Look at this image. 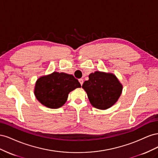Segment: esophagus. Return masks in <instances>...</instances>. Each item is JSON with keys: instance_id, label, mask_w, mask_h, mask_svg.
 <instances>
[{"instance_id": "34e87169", "label": "esophagus", "mask_w": 158, "mask_h": 158, "mask_svg": "<svg viewBox=\"0 0 158 158\" xmlns=\"http://www.w3.org/2000/svg\"><path fill=\"white\" fill-rule=\"evenodd\" d=\"M79 82L80 83V84L82 85V84H83V83H84V80L82 79V78H80V79H79Z\"/></svg>"}]
</instances>
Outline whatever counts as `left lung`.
<instances>
[{
  "instance_id": "1",
  "label": "left lung",
  "mask_w": 158,
  "mask_h": 158,
  "mask_svg": "<svg viewBox=\"0 0 158 158\" xmlns=\"http://www.w3.org/2000/svg\"><path fill=\"white\" fill-rule=\"evenodd\" d=\"M82 88L93 107L105 110L117 102L123 85L113 74L96 71L89 75V80L84 82Z\"/></svg>"
}]
</instances>
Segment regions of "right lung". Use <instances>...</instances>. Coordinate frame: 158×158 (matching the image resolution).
Returning a JSON list of instances; mask_svg holds the SVG:
<instances>
[{
	"instance_id": "right-lung-1",
	"label": "right lung",
	"mask_w": 158,
	"mask_h": 158,
	"mask_svg": "<svg viewBox=\"0 0 158 158\" xmlns=\"http://www.w3.org/2000/svg\"><path fill=\"white\" fill-rule=\"evenodd\" d=\"M81 85L74 76L54 72L37 79L34 94L42 105L51 109L62 107L68 99L69 94Z\"/></svg>"
}]
</instances>
